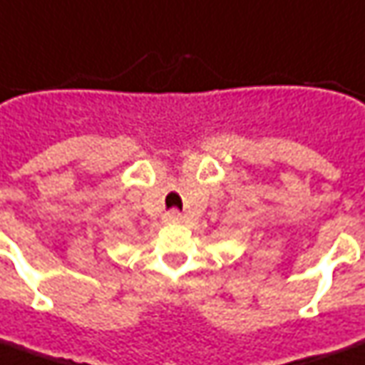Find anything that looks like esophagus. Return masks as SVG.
Wrapping results in <instances>:
<instances>
[{
    "label": "esophagus",
    "instance_id": "obj_1",
    "mask_svg": "<svg viewBox=\"0 0 365 365\" xmlns=\"http://www.w3.org/2000/svg\"><path fill=\"white\" fill-rule=\"evenodd\" d=\"M178 220H180V212H178L177 208L165 212V222H178Z\"/></svg>",
    "mask_w": 365,
    "mask_h": 365
}]
</instances>
